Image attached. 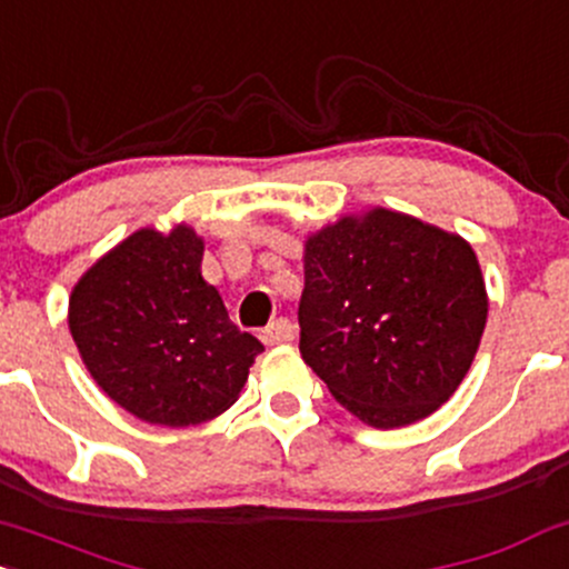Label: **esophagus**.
Wrapping results in <instances>:
<instances>
[{"label":"esophagus","instance_id":"obj_1","mask_svg":"<svg viewBox=\"0 0 569 569\" xmlns=\"http://www.w3.org/2000/svg\"><path fill=\"white\" fill-rule=\"evenodd\" d=\"M295 323L289 318H274L270 327L261 332V340H264V346H283V342L295 340Z\"/></svg>","mask_w":569,"mask_h":569}]
</instances>
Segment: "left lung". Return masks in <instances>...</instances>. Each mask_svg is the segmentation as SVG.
<instances>
[{
	"label": "left lung",
	"mask_w": 569,
	"mask_h": 569,
	"mask_svg": "<svg viewBox=\"0 0 569 569\" xmlns=\"http://www.w3.org/2000/svg\"><path fill=\"white\" fill-rule=\"evenodd\" d=\"M489 316L465 237L372 208L305 240L299 353L376 429L432 416L470 372Z\"/></svg>",
	"instance_id": "obj_1"
}]
</instances>
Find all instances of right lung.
Segmentation results:
<instances>
[{
    "label": "right lung",
    "mask_w": 569,
    "mask_h": 569,
    "mask_svg": "<svg viewBox=\"0 0 569 569\" xmlns=\"http://www.w3.org/2000/svg\"><path fill=\"white\" fill-rule=\"evenodd\" d=\"M204 240L189 223L137 229L80 274L70 332L86 370L127 413L197 427L229 410L264 351L229 321L202 278Z\"/></svg>",
    "instance_id": "obj_1"
}]
</instances>
